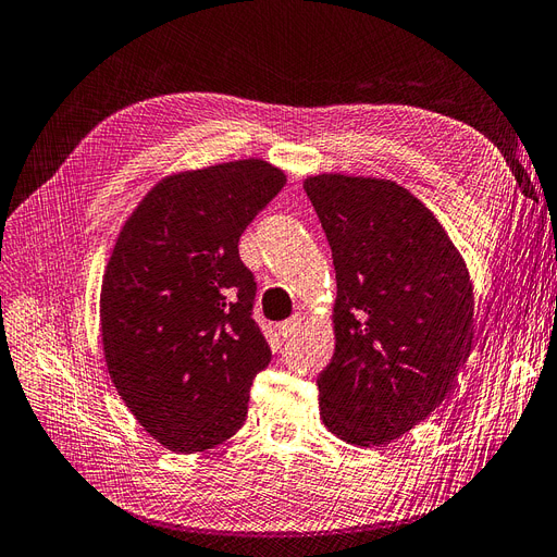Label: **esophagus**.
Listing matches in <instances>:
<instances>
[{
	"mask_svg": "<svg viewBox=\"0 0 557 557\" xmlns=\"http://www.w3.org/2000/svg\"><path fill=\"white\" fill-rule=\"evenodd\" d=\"M300 324H304V317H300V314H294L292 320L282 322V324H280V333H282V338H294L296 333L300 331Z\"/></svg>",
	"mask_w": 557,
	"mask_h": 557,
	"instance_id": "34e87169",
	"label": "esophagus"
}]
</instances>
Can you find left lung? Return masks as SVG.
<instances>
[{
	"label": "left lung",
	"mask_w": 557,
	"mask_h": 557,
	"mask_svg": "<svg viewBox=\"0 0 557 557\" xmlns=\"http://www.w3.org/2000/svg\"><path fill=\"white\" fill-rule=\"evenodd\" d=\"M336 268V349L320 416L352 446H383L443 404L471 352L473 287L434 212L392 180L304 182Z\"/></svg>",
	"instance_id": "8db88e82"
}]
</instances>
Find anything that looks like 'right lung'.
<instances>
[{"mask_svg": "<svg viewBox=\"0 0 557 557\" xmlns=\"http://www.w3.org/2000/svg\"><path fill=\"white\" fill-rule=\"evenodd\" d=\"M284 184V170L263 158L172 172L111 249L100 292L107 371L172 453L216 448L247 420L270 347L251 320L257 284L237 240Z\"/></svg>", "mask_w": 557, "mask_h": 557, "instance_id": "right-lung-1", "label": "right lung"}]
</instances>
